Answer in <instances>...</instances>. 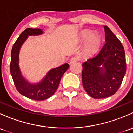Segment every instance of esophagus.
I'll return each mask as SVG.
<instances>
[{
	"instance_id": "1",
	"label": "esophagus",
	"mask_w": 133,
	"mask_h": 133,
	"mask_svg": "<svg viewBox=\"0 0 133 133\" xmlns=\"http://www.w3.org/2000/svg\"><path fill=\"white\" fill-rule=\"evenodd\" d=\"M79 60V58H78V57H73V58H71L70 60V64H72V63H74V62H76L78 61Z\"/></svg>"
}]
</instances>
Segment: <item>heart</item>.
<instances>
[{"instance_id":"obj_1","label":"heart","mask_w":133,"mask_h":133,"mask_svg":"<svg viewBox=\"0 0 133 133\" xmlns=\"http://www.w3.org/2000/svg\"><path fill=\"white\" fill-rule=\"evenodd\" d=\"M92 32L91 31H84L82 33L81 40L83 41H86L92 35ZM101 42L102 38L98 35H92L89 38V41L88 42V44H87L86 46H85V53L88 55L93 54V53H96L98 50Z\"/></svg>"}]
</instances>
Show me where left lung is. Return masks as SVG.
Returning <instances> with one entry per match:
<instances>
[{"instance_id": "obj_1", "label": "left lung", "mask_w": 133, "mask_h": 133, "mask_svg": "<svg viewBox=\"0 0 133 133\" xmlns=\"http://www.w3.org/2000/svg\"><path fill=\"white\" fill-rule=\"evenodd\" d=\"M104 45L97 55L82 64L83 86L89 96L96 99L113 95L126 73L125 55L121 42L108 26H104Z\"/></svg>"}]
</instances>
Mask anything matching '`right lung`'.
<instances>
[{"mask_svg": "<svg viewBox=\"0 0 133 133\" xmlns=\"http://www.w3.org/2000/svg\"><path fill=\"white\" fill-rule=\"evenodd\" d=\"M38 28H27L18 37L13 44L11 53L10 72L15 88L21 95L34 100H44L51 97L58 88L64 73L69 68V64H64L58 68L51 69L45 78L39 84H29L22 77L18 66V55L21 45L29 35H37L42 33Z\"/></svg>", "mask_w": 133, "mask_h": 133, "instance_id": "add662e5", "label": "right lung"}]
</instances>
